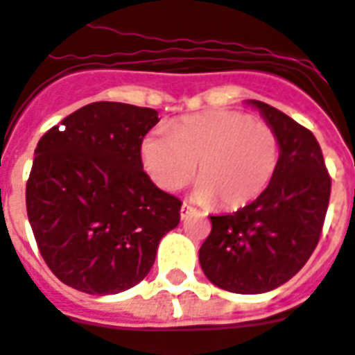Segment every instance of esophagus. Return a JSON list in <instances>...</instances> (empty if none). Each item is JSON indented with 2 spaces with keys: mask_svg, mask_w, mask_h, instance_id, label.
Instances as JSON below:
<instances>
[{
  "mask_svg": "<svg viewBox=\"0 0 355 355\" xmlns=\"http://www.w3.org/2000/svg\"><path fill=\"white\" fill-rule=\"evenodd\" d=\"M195 211H197L195 207L184 202L182 207H180V217H182V220H184V218H187V217H189V215H193V213H195Z\"/></svg>",
  "mask_w": 355,
  "mask_h": 355,
  "instance_id": "34e87169",
  "label": "esophagus"
}]
</instances>
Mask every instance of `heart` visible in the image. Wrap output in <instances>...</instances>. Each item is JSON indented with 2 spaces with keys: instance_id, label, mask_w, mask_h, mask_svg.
Wrapping results in <instances>:
<instances>
[{
  "instance_id": "1",
  "label": "heart",
  "mask_w": 355,
  "mask_h": 355,
  "mask_svg": "<svg viewBox=\"0 0 355 355\" xmlns=\"http://www.w3.org/2000/svg\"><path fill=\"white\" fill-rule=\"evenodd\" d=\"M142 162L164 191L182 189L197 169L195 198L239 209L262 197L281 164V140L272 125L233 109L189 114L157 128L142 140Z\"/></svg>"
}]
</instances>
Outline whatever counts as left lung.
I'll return each mask as SVG.
<instances>
[{
	"mask_svg": "<svg viewBox=\"0 0 355 355\" xmlns=\"http://www.w3.org/2000/svg\"><path fill=\"white\" fill-rule=\"evenodd\" d=\"M281 140L273 182L255 202L211 218L198 252L206 277L233 293H264L301 270L321 239L332 178L312 131L252 100Z\"/></svg>",
	"mask_w": 355,
	"mask_h": 355,
	"instance_id": "8db88e82",
	"label": "left lung"
}]
</instances>
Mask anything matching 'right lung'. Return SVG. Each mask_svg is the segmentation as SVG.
<instances>
[{"instance_id": "obj_1", "label": "right lung", "mask_w": 355, "mask_h": 355, "mask_svg": "<svg viewBox=\"0 0 355 355\" xmlns=\"http://www.w3.org/2000/svg\"><path fill=\"white\" fill-rule=\"evenodd\" d=\"M157 123L155 109L94 102L40 138L27 215L63 284L91 295L125 292L148 275L160 239L180 223V198L158 189L142 166V140Z\"/></svg>"}]
</instances>
